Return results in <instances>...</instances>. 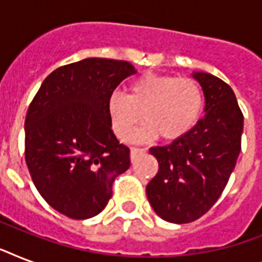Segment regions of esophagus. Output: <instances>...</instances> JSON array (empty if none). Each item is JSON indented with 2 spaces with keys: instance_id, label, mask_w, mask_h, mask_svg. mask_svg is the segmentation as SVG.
<instances>
[{
  "instance_id": "obj_1",
  "label": "esophagus",
  "mask_w": 262,
  "mask_h": 262,
  "mask_svg": "<svg viewBox=\"0 0 262 262\" xmlns=\"http://www.w3.org/2000/svg\"><path fill=\"white\" fill-rule=\"evenodd\" d=\"M147 152V149L145 148H139V147H132L130 148V158L132 160H135L136 158L139 155H141V154H145Z\"/></svg>"
}]
</instances>
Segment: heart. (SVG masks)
Wrapping results in <instances>:
<instances>
[{"label":"heart","mask_w":262,"mask_h":262,"mask_svg":"<svg viewBox=\"0 0 262 262\" xmlns=\"http://www.w3.org/2000/svg\"><path fill=\"white\" fill-rule=\"evenodd\" d=\"M204 107V92L199 81L160 73H144L127 84L126 94L115 91L107 100L111 129L126 140L139 126L145 125L135 139L149 140L159 136L171 141L190 132L199 122Z\"/></svg>","instance_id":"obj_1"}]
</instances>
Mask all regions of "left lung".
Masks as SVG:
<instances>
[{"label":"left lung","instance_id":"left-lung-1","mask_svg":"<svg viewBox=\"0 0 262 262\" xmlns=\"http://www.w3.org/2000/svg\"><path fill=\"white\" fill-rule=\"evenodd\" d=\"M205 95V115L186 135L149 149L159 171L147 185L154 211L166 222L190 223L211 209L223 193L241 152L244 114L223 80L193 73Z\"/></svg>","mask_w":262,"mask_h":262}]
</instances>
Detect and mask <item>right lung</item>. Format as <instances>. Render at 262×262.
Returning <instances> with one entry per match:
<instances>
[{
  "mask_svg": "<svg viewBox=\"0 0 262 262\" xmlns=\"http://www.w3.org/2000/svg\"><path fill=\"white\" fill-rule=\"evenodd\" d=\"M126 61L85 58L51 72L26 117V163L45 201L71 219L102 212L130 149L111 129L107 100L135 75Z\"/></svg>",
  "mask_w": 262,
  "mask_h": 262,
  "instance_id": "1",
  "label": "right lung"
}]
</instances>
